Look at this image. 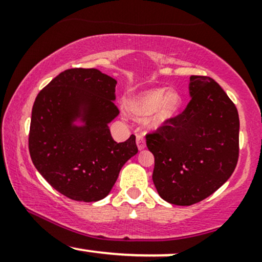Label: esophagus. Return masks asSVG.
I'll use <instances>...</instances> for the list:
<instances>
[{
  "label": "esophagus",
  "mask_w": 262,
  "mask_h": 262,
  "mask_svg": "<svg viewBox=\"0 0 262 262\" xmlns=\"http://www.w3.org/2000/svg\"><path fill=\"white\" fill-rule=\"evenodd\" d=\"M137 145L139 150H143L145 148V139H144L143 134H137Z\"/></svg>",
  "instance_id": "obj_1"
}]
</instances>
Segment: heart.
Segmentation results:
<instances>
[{"mask_svg": "<svg viewBox=\"0 0 262 262\" xmlns=\"http://www.w3.org/2000/svg\"><path fill=\"white\" fill-rule=\"evenodd\" d=\"M181 104V98L175 91L166 92L165 89H155L141 93L138 98L129 104V110L135 118L143 119L152 114L150 124L152 127H160L165 124L171 117L175 116Z\"/></svg>", "mask_w": 262, "mask_h": 262, "instance_id": "1", "label": "heart"}]
</instances>
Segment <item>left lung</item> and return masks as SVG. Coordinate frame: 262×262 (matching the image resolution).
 Returning a JSON list of instances; mask_svg holds the SVG:
<instances>
[{
  "label": "left lung",
  "instance_id": "1",
  "mask_svg": "<svg viewBox=\"0 0 262 262\" xmlns=\"http://www.w3.org/2000/svg\"><path fill=\"white\" fill-rule=\"evenodd\" d=\"M185 110L146 133L154 154L152 181L159 194L176 206H192L214 193L239 159V114L212 77H189Z\"/></svg>",
  "mask_w": 262,
  "mask_h": 262
}]
</instances>
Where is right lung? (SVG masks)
<instances>
[{
  "mask_svg": "<svg viewBox=\"0 0 262 262\" xmlns=\"http://www.w3.org/2000/svg\"><path fill=\"white\" fill-rule=\"evenodd\" d=\"M117 81L97 69L60 73L38 93L32 110L29 154L49 185L74 201L104 198L123 165L138 152L135 135L117 143L108 123L118 116ZM85 110V127L71 121Z\"/></svg>",
  "mask_w": 262,
  "mask_h": 262,
  "instance_id": "add662e5",
  "label": "right lung"
}]
</instances>
